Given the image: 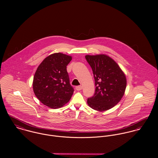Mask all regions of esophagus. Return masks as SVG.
I'll return each instance as SVG.
<instances>
[{
  "label": "esophagus",
  "mask_w": 158,
  "mask_h": 158,
  "mask_svg": "<svg viewBox=\"0 0 158 158\" xmlns=\"http://www.w3.org/2000/svg\"><path fill=\"white\" fill-rule=\"evenodd\" d=\"M75 89L77 90H80L82 89V86H77L75 87Z\"/></svg>",
  "instance_id": "esophagus-1"
}]
</instances>
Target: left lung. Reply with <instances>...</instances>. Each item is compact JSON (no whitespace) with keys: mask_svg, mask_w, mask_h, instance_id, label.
Returning <instances> with one entry per match:
<instances>
[{"mask_svg":"<svg viewBox=\"0 0 158 158\" xmlns=\"http://www.w3.org/2000/svg\"><path fill=\"white\" fill-rule=\"evenodd\" d=\"M85 58L92 68L95 85V93L88 98V104L98 111L108 110L124 95L127 86L125 75L107 55H86Z\"/></svg>","mask_w":158,"mask_h":158,"instance_id":"obj_1","label":"left lung"}]
</instances>
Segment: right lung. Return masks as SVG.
I'll return each instance as SVG.
<instances>
[{"mask_svg":"<svg viewBox=\"0 0 158 158\" xmlns=\"http://www.w3.org/2000/svg\"><path fill=\"white\" fill-rule=\"evenodd\" d=\"M72 57L61 53L45 58L33 78V91L39 100L50 108H58L70 100L74 89L66 67Z\"/></svg>","mask_w":158,"mask_h":158,"instance_id":"right-lung-1","label":"right lung"}]
</instances>
